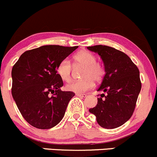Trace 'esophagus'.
Here are the masks:
<instances>
[{
    "instance_id": "34e87169",
    "label": "esophagus",
    "mask_w": 157,
    "mask_h": 157,
    "mask_svg": "<svg viewBox=\"0 0 157 157\" xmlns=\"http://www.w3.org/2000/svg\"><path fill=\"white\" fill-rule=\"evenodd\" d=\"M76 95L78 96V97H87V94H81V93H77Z\"/></svg>"
}]
</instances>
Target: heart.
Listing matches in <instances>:
<instances>
[{"mask_svg":"<svg viewBox=\"0 0 157 157\" xmlns=\"http://www.w3.org/2000/svg\"><path fill=\"white\" fill-rule=\"evenodd\" d=\"M73 65L83 66L82 73L83 78L81 80L72 81L66 85L67 90L75 93H82L92 88L94 81L99 82L105 75V67L99 62L91 52L81 51L73 56ZM72 64L67 59H63L57 65V73L60 78L68 82L71 78Z\"/></svg>","mask_w":157,"mask_h":157,"instance_id":"heart-1","label":"heart"}]
</instances>
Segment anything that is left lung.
<instances>
[{
  "label": "left lung",
  "mask_w": 157,
  "mask_h": 157,
  "mask_svg": "<svg viewBox=\"0 0 157 157\" xmlns=\"http://www.w3.org/2000/svg\"><path fill=\"white\" fill-rule=\"evenodd\" d=\"M97 52L105 66V74L98 91L97 105L89 112L99 126L114 129L125 124L134 112L141 88L139 70L128 55L107 45L87 47Z\"/></svg>",
  "instance_id": "1"
}]
</instances>
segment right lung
I'll list each match as a JSON object with an SVG mask.
<instances>
[{
	"label": "right lung",
	"instance_id": "add662e5",
	"mask_svg": "<svg viewBox=\"0 0 157 157\" xmlns=\"http://www.w3.org/2000/svg\"><path fill=\"white\" fill-rule=\"evenodd\" d=\"M77 46L43 45L25 52L12 70V95L25 121L37 129L54 127L63 119L75 94L62 91L57 65Z\"/></svg>",
	"mask_w": 157,
	"mask_h": 157
}]
</instances>
